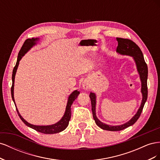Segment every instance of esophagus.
Instances as JSON below:
<instances>
[{
  "label": "esophagus",
  "mask_w": 160,
  "mask_h": 160,
  "mask_svg": "<svg viewBox=\"0 0 160 160\" xmlns=\"http://www.w3.org/2000/svg\"><path fill=\"white\" fill-rule=\"evenodd\" d=\"M82 88H83V89H84L85 90H88L90 88V85L88 83V82H83V84H82Z\"/></svg>",
  "instance_id": "obj_1"
}]
</instances>
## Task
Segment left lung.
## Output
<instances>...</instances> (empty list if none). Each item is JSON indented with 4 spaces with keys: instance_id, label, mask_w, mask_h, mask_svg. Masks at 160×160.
<instances>
[{
    "instance_id": "left-lung-1",
    "label": "left lung",
    "mask_w": 160,
    "mask_h": 160,
    "mask_svg": "<svg viewBox=\"0 0 160 160\" xmlns=\"http://www.w3.org/2000/svg\"><path fill=\"white\" fill-rule=\"evenodd\" d=\"M118 42V46L117 47L116 51L123 55H129L132 57L136 64L137 69L139 72L140 80L142 83V89L141 92L142 93V103L139 109L138 110L136 114L131 119L129 122L125 123L123 125H107L103 122H101L96 116V111H95V106H96V95L94 93L91 92L89 95V98L91 101V109L92 113H93V117L95 122V123L100 128L104 130L111 131V132H115V131H121L125 128H127L131 125H133L137 120L139 119L140 115H141L143 106L146 103L147 99H148V85H147V80H148V66L146 62H145L144 57L143 53L140 49V48L135 44V43L130 39L128 38H117Z\"/></svg>"
}]
</instances>
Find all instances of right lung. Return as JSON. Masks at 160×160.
I'll return each mask as SVG.
<instances>
[{"instance_id": "obj_1", "label": "right lung", "mask_w": 160, "mask_h": 160, "mask_svg": "<svg viewBox=\"0 0 160 160\" xmlns=\"http://www.w3.org/2000/svg\"><path fill=\"white\" fill-rule=\"evenodd\" d=\"M38 39H39L38 38H27V39L25 41V42H24V44L22 45L20 51L18 52L17 63L15 67H14L13 71H12V84L11 87V96H12V101H14L15 106H16V104H15V102H14V78H15V75H16V72L18 68V64H19V61H20V60L22 59V57L25 55V53H27L33 46H35L37 44V42L38 41ZM79 94V91L75 90L69 96L64 115L62 116V118L61 119V120L59 121L57 123L52 125H35L28 123L25 119H24V118H22L21 114L19 113L18 111L17 108V106H16V109L17 111L18 115L19 117H20L22 121L24 123H25L26 125H27L28 127L36 130L37 132H38L42 133H45V134H53V133H59L62 132V131L65 129L68 126L69 120L71 119V105L72 103H73V101L77 99V96H78Z\"/></svg>"}]
</instances>
